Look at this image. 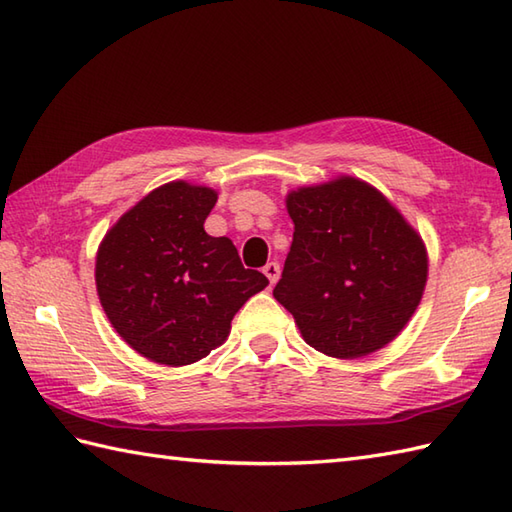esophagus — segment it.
Instances as JSON below:
<instances>
[{"mask_svg": "<svg viewBox=\"0 0 512 512\" xmlns=\"http://www.w3.org/2000/svg\"><path fill=\"white\" fill-rule=\"evenodd\" d=\"M264 275L268 277L270 286H275V284H277V279H279V275H281V268H279V264H277V262H268V264L264 266Z\"/></svg>", "mask_w": 512, "mask_h": 512, "instance_id": "1", "label": "esophagus"}]
</instances>
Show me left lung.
I'll return each mask as SVG.
<instances>
[{
    "mask_svg": "<svg viewBox=\"0 0 512 512\" xmlns=\"http://www.w3.org/2000/svg\"><path fill=\"white\" fill-rule=\"evenodd\" d=\"M286 206L295 233L273 295L303 341L334 358H361L394 341L429 273L413 226L352 176L290 191Z\"/></svg>",
    "mask_w": 512,
    "mask_h": 512,
    "instance_id": "obj_1",
    "label": "left lung"
}]
</instances>
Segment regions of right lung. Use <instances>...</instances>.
Wrapping results in <instances>:
<instances>
[{
    "instance_id": "obj_1",
    "label": "right lung",
    "mask_w": 512,
    "mask_h": 512,
    "mask_svg": "<svg viewBox=\"0 0 512 512\" xmlns=\"http://www.w3.org/2000/svg\"><path fill=\"white\" fill-rule=\"evenodd\" d=\"M209 187L176 180L118 220L96 253V290L121 339L149 361L180 367L226 341L235 312L268 286L228 237L204 231Z\"/></svg>"
}]
</instances>
